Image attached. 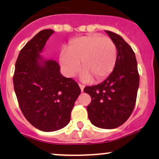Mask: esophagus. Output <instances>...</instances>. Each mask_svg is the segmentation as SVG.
I'll use <instances>...</instances> for the list:
<instances>
[{"label":"esophagus","instance_id":"34e87169","mask_svg":"<svg viewBox=\"0 0 159 159\" xmlns=\"http://www.w3.org/2000/svg\"><path fill=\"white\" fill-rule=\"evenodd\" d=\"M79 87H80V89H81V91H84V86L83 85V84H79Z\"/></svg>","mask_w":159,"mask_h":159}]
</instances>
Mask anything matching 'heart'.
<instances>
[{
    "instance_id": "1",
    "label": "heart",
    "mask_w": 159,
    "mask_h": 159,
    "mask_svg": "<svg viewBox=\"0 0 159 159\" xmlns=\"http://www.w3.org/2000/svg\"><path fill=\"white\" fill-rule=\"evenodd\" d=\"M117 57V47L111 38L93 34L72 40L68 49L61 50L59 62L64 73L74 77L81 68V61L84 69L81 79L88 82L94 78L102 81L109 76L116 65Z\"/></svg>"
}]
</instances>
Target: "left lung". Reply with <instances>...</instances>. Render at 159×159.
I'll list each match as a JSON object with an SVG mask.
<instances>
[{
    "label": "left lung",
    "instance_id": "obj_1",
    "mask_svg": "<svg viewBox=\"0 0 159 159\" xmlns=\"http://www.w3.org/2000/svg\"><path fill=\"white\" fill-rule=\"evenodd\" d=\"M117 47L116 65L101 84L84 88L91 98L87 111L91 124L113 129L124 124L134 110L139 86L135 54L120 35L105 30Z\"/></svg>",
    "mask_w": 159,
    "mask_h": 159
}]
</instances>
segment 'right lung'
I'll list each match as a JSON object with an SVG mask.
<instances>
[{
  "mask_svg": "<svg viewBox=\"0 0 159 159\" xmlns=\"http://www.w3.org/2000/svg\"><path fill=\"white\" fill-rule=\"evenodd\" d=\"M54 30L38 32L20 50L15 64L14 88L19 106L36 129L54 131L69 123L70 112L81 93L72 78L64 77L54 60L41 55Z\"/></svg>",
  "mask_w": 159,
  "mask_h": 159,
  "instance_id": "add662e5",
  "label": "right lung"
}]
</instances>
